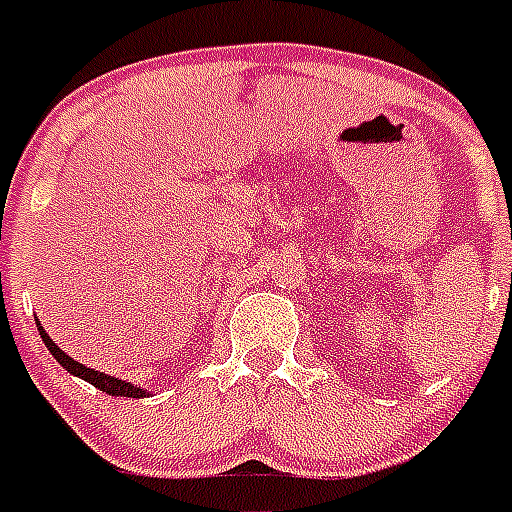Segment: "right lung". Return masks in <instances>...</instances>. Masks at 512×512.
<instances>
[{
	"instance_id": "right-lung-1",
	"label": "right lung",
	"mask_w": 512,
	"mask_h": 512,
	"mask_svg": "<svg viewBox=\"0 0 512 512\" xmlns=\"http://www.w3.org/2000/svg\"><path fill=\"white\" fill-rule=\"evenodd\" d=\"M38 330H40V338H43V343L48 346V351L53 354V359L58 361V364L66 369V372H71L74 377H81L87 379L89 384H94L97 390L107 392V395H115V397H146V390H138V387H133L130 382H122V379H115L110 377V374H102V372H94V369H89V366L79 364V361L71 359L69 354H63L61 348L56 346V343L51 341V336L45 333L43 325H40L38 320Z\"/></svg>"
}]
</instances>
